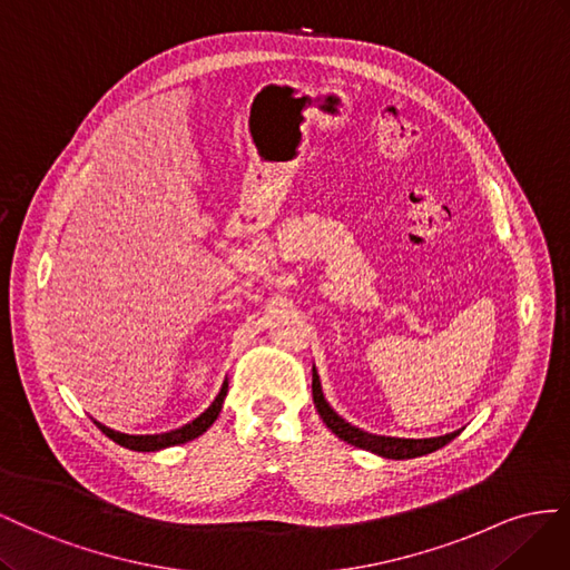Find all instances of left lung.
<instances>
[{"mask_svg":"<svg viewBox=\"0 0 570 570\" xmlns=\"http://www.w3.org/2000/svg\"><path fill=\"white\" fill-rule=\"evenodd\" d=\"M313 401H315V409L320 413V417L324 420V425H327L338 439H344V442L357 446V449H365L377 453L382 459H394V461H403V459H417V456H425V453H432L436 449L446 446L453 436L459 432H451L444 436H432V439H399V436H380V434H370L353 428L351 422H346L344 417H338L332 405L324 401L322 396V386H320V377L313 367Z\"/></svg>","mask_w":570,"mask_h":570,"instance_id":"obj_1","label":"left lung"}]
</instances>
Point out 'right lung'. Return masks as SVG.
Masks as SVG:
<instances>
[{
	"mask_svg": "<svg viewBox=\"0 0 570 570\" xmlns=\"http://www.w3.org/2000/svg\"><path fill=\"white\" fill-rule=\"evenodd\" d=\"M226 389H229V384H222V392L217 394V399L213 401V405H209V409L200 415V417H195L193 422H188V425H184V428H178V430H171V432H165V434H121V432H114V430H109V428H105V425H100V422H95L97 428H100L111 442H117L119 446H124V449H131V451H159V449H167V446H176V444H186V442H190V439H195V436H200L203 432H207V428L213 425V422L217 420V415H219V411H222V401H224V396H226Z\"/></svg>",
	"mask_w": 570,
	"mask_h": 570,
	"instance_id": "add662e5",
	"label": "right lung"
}]
</instances>
